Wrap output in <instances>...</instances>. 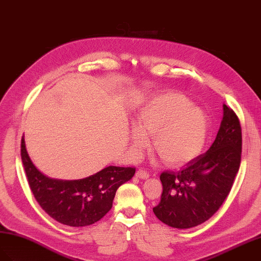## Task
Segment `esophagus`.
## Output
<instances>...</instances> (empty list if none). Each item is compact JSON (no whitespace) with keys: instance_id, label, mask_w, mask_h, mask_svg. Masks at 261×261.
<instances>
[{"instance_id":"34e87169","label":"esophagus","mask_w":261,"mask_h":261,"mask_svg":"<svg viewBox=\"0 0 261 261\" xmlns=\"http://www.w3.org/2000/svg\"><path fill=\"white\" fill-rule=\"evenodd\" d=\"M136 177L139 179H148L149 178V174H148V172L145 171L144 169H139L136 172Z\"/></svg>"}]
</instances>
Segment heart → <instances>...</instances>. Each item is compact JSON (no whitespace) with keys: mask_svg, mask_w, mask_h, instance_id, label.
Instances as JSON below:
<instances>
[{"mask_svg":"<svg viewBox=\"0 0 261 261\" xmlns=\"http://www.w3.org/2000/svg\"><path fill=\"white\" fill-rule=\"evenodd\" d=\"M132 144L136 152L152 136V149L170 166H182L198 157L205 145L207 122L203 112L191 107L181 93L169 92L154 97L138 112Z\"/></svg>","mask_w":261,"mask_h":261,"instance_id":"heart-1","label":"heart"}]
</instances>
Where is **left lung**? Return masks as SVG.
I'll use <instances>...</instances> for the list:
<instances>
[{"label":"left lung","instance_id":"obj_1","mask_svg":"<svg viewBox=\"0 0 261 261\" xmlns=\"http://www.w3.org/2000/svg\"><path fill=\"white\" fill-rule=\"evenodd\" d=\"M242 127L235 112L224 105V116L210 149L178 172L164 171L161 200L152 208L174 228H191L221 207L233 186L242 159Z\"/></svg>","mask_w":261,"mask_h":261}]
</instances>
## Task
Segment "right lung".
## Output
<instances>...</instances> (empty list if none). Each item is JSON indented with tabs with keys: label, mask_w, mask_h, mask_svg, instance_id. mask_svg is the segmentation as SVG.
<instances>
[{
	"label": "right lung",
	"mask_w": 261,
	"mask_h": 261,
	"mask_svg": "<svg viewBox=\"0 0 261 261\" xmlns=\"http://www.w3.org/2000/svg\"><path fill=\"white\" fill-rule=\"evenodd\" d=\"M20 157L28 185L40 207L57 222L82 227L100 221L113 205L116 190L135 174L134 167L104 168L80 180H57L46 177L32 163L20 140Z\"/></svg>",
	"instance_id": "1"
}]
</instances>
